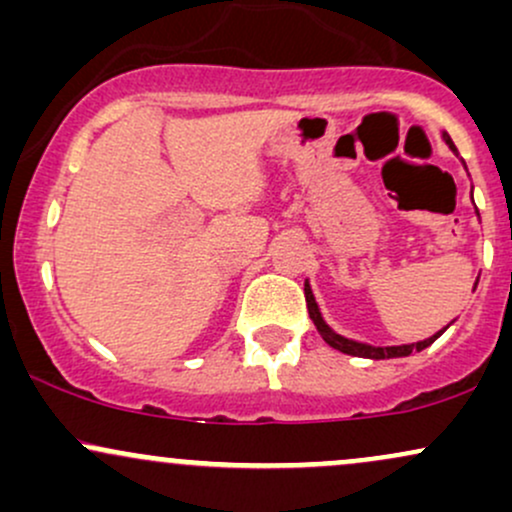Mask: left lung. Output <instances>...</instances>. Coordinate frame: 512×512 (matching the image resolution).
<instances>
[{"instance_id":"left-lung-1","label":"left lung","mask_w":512,"mask_h":512,"mask_svg":"<svg viewBox=\"0 0 512 512\" xmlns=\"http://www.w3.org/2000/svg\"><path fill=\"white\" fill-rule=\"evenodd\" d=\"M443 139H445V142H448L450 149L455 151V154H457L455 144H452V139L448 137V134H443ZM477 214H479V211H477ZM305 303H308L310 320L315 322L317 332L322 334V339H325V342L330 344L332 349L342 351V354H349V356L375 358V361H378V358H399V356H409L411 351H424L426 346H431V344L436 342V339L440 337V334L445 332V330H440V332L433 334V337H428V339H424V342H416V344H402V346H370V344H361V342H354V339H346V337H342V334L334 332L332 327L327 325L325 320H322L320 308H317L315 296H313V291H310V284H308V281H305Z\"/></svg>"}]
</instances>
